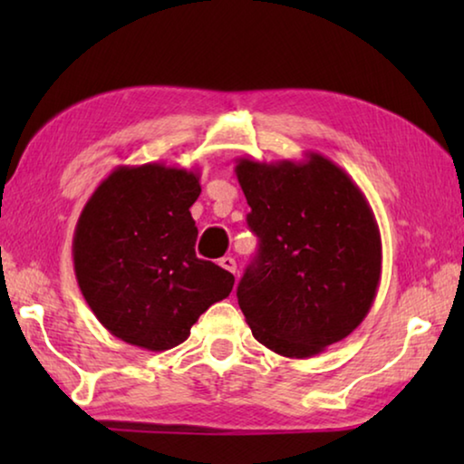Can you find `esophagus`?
I'll list each match as a JSON object with an SVG mask.
<instances>
[{"label": "esophagus", "instance_id": "obj_1", "mask_svg": "<svg viewBox=\"0 0 464 464\" xmlns=\"http://www.w3.org/2000/svg\"><path fill=\"white\" fill-rule=\"evenodd\" d=\"M218 266H221V268H225L227 272H231V274H235V270H237V264H235V260L233 257H221V260H218Z\"/></svg>", "mask_w": 464, "mask_h": 464}]
</instances>
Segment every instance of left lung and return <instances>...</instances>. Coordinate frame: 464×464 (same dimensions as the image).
Returning <instances> with one entry per match:
<instances>
[{"label": "left lung", "instance_id": "8db88e82", "mask_svg": "<svg viewBox=\"0 0 464 464\" xmlns=\"http://www.w3.org/2000/svg\"><path fill=\"white\" fill-rule=\"evenodd\" d=\"M235 163L260 237L237 286L251 334L280 356L321 354L362 324L379 290L382 243L371 204L321 153Z\"/></svg>", "mask_w": 464, "mask_h": 464}]
</instances>
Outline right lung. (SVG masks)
I'll use <instances>...</instances> for the list:
<instances>
[{"mask_svg":"<svg viewBox=\"0 0 464 464\" xmlns=\"http://www.w3.org/2000/svg\"><path fill=\"white\" fill-rule=\"evenodd\" d=\"M200 174L166 163L119 166L85 202L73 268L85 303L110 334L149 352L182 343L233 274L198 260L190 207Z\"/></svg>","mask_w":464,"mask_h":464,"instance_id":"add662e5","label":"right lung"}]
</instances>
